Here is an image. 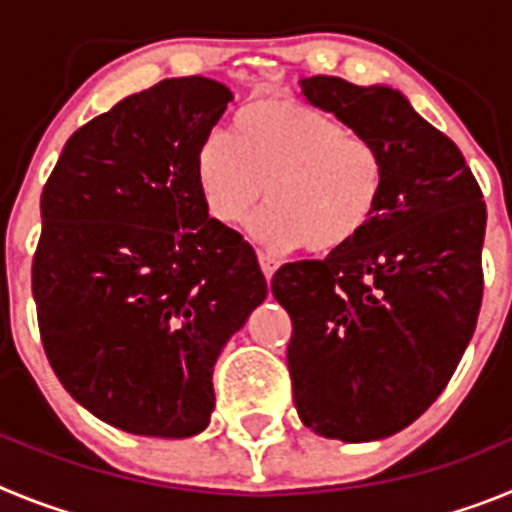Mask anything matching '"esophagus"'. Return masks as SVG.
I'll return each mask as SVG.
<instances>
[{
  "label": "esophagus",
  "mask_w": 512,
  "mask_h": 512,
  "mask_svg": "<svg viewBox=\"0 0 512 512\" xmlns=\"http://www.w3.org/2000/svg\"><path fill=\"white\" fill-rule=\"evenodd\" d=\"M259 264H261V271H264V277H266V279H271V277H274V271H277L279 261L274 259V256H271V253L259 251Z\"/></svg>",
  "instance_id": "obj_1"
}]
</instances>
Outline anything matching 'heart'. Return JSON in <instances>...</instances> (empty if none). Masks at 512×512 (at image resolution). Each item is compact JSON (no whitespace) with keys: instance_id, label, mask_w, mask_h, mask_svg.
<instances>
[{"instance_id":"b5f03b06","label":"heart","mask_w":512,"mask_h":512,"mask_svg":"<svg viewBox=\"0 0 512 512\" xmlns=\"http://www.w3.org/2000/svg\"><path fill=\"white\" fill-rule=\"evenodd\" d=\"M387 156L377 140L292 99H261L215 130L194 156L207 215L238 228L259 205L253 235L264 246L328 256L372 228L387 192Z\"/></svg>"}]
</instances>
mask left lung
I'll use <instances>...</instances> for the list:
<instances>
[{
	"label": "left lung",
	"mask_w": 512,
	"mask_h": 512,
	"mask_svg": "<svg viewBox=\"0 0 512 512\" xmlns=\"http://www.w3.org/2000/svg\"><path fill=\"white\" fill-rule=\"evenodd\" d=\"M315 107L387 156L372 228L323 261L284 264L271 292L292 318L287 366L302 423L361 443L408 428L454 377L477 325L487 207L449 135L390 87L300 81Z\"/></svg>",
	"instance_id": "8db88e82"
}]
</instances>
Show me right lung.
I'll list each match as a JSON object with an SVG mask.
<instances>
[{"mask_svg": "<svg viewBox=\"0 0 512 512\" xmlns=\"http://www.w3.org/2000/svg\"><path fill=\"white\" fill-rule=\"evenodd\" d=\"M233 99L164 79L81 125L40 194V341L58 382L120 431L187 438L215 408L212 366L266 297L256 251L215 223L194 156Z\"/></svg>", "mask_w": 512, "mask_h": 512, "instance_id": "1", "label": "right lung"}]
</instances>
